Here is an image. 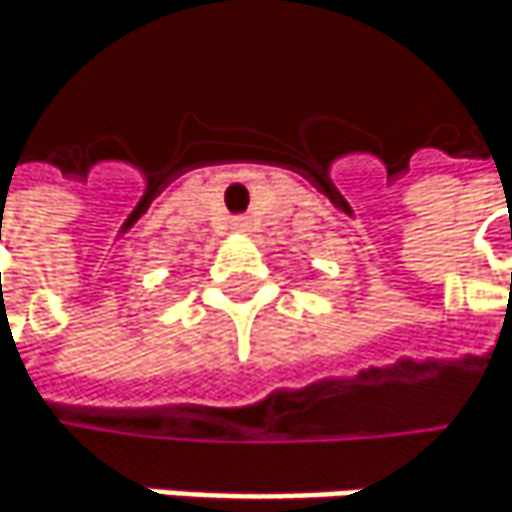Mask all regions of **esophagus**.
<instances>
[{
	"instance_id": "esophagus-1",
	"label": "esophagus",
	"mask_w": 512,
	"mask_h": 512,
	"mask_svg": "<svg viewBox=\"0 0 512 512\" xmlns=\"http://www.w3.org/2000/svg\"><path fill=\"white\" fill-rule=\"evenodd\" d=\"M231 225H234V231H240V234H243V231H249V228H252V225H249V219H246V216H237V219H234V222H231Z\"/></svg>"
}]
</instances>
